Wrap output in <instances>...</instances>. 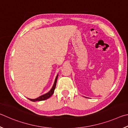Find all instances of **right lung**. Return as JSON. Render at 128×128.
I'll list each match as a JSON object with an SVG mask.
<instances>
[{"label": "right lung", "mask_w": 128, "mask_h": 128, "mask_svg": "<svg viewBox=\"0 0 128 128\" xmlns=\"http://www.w3.org/2000/svg\"><path fill=\"white\" fill-rule=\"evenodd\" d=\"M58 76V75H57V76H56V78L54 83V84H53V86L52 87V88L51 89V90L49 91L48 93L42 95V96H40L39 97L36 98V99H32H32H29V98H28V99L30 100H31V101H32V102L40 101V100H46V99H48L49 97H51V96L53 95V94L54 93V89L56 88V83H57Z\"/></svg>", "instance_id": "right-lung-1"}]
</instances>
